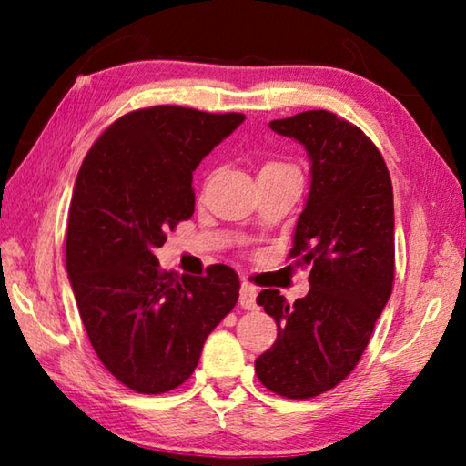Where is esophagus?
<instances>
[{"label": "esophagus", "instance_id": "1", "mask_svg": "<svg viewBox=\"0 0 466 466\" xmlns=\"http://www.w3.org/2000/svg\"><path fill=\"white\" fill-rule=\"evenodd\" d=\"M240 306L244 310H255L257 309V288L250 283L242 281L240 286Z\"/></svg>", "mask_w": 466, "mask_h": 466}]
</instances>
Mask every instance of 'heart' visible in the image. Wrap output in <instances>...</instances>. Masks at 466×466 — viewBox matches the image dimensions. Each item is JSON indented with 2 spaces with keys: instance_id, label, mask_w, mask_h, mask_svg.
I'll use <instances>...</instances> for the list:
<instances>
[{
  "instance_id": "heart-1",
  "label": "heart",
  "mask_w": 466,
  "mask_h": 466,
  "mask_svg": "<svg viewBox=\"0 0 466 466\" xmlns=\"http://www.w3.org/2000/svg\"><path fill=\"white\" fill-rule=\"evenodd\" d=\"M286 168H291V167H288V164H281V162H265L261 172H275V170H286Z\"/></svg>"
}]
</instances>
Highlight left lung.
Returning a JSON list of instances; mask_svg holds the SVG:
<instances>
[{
  "label": "left lung",
  "instance_id": "obj_1",
  "mask_svg": "<svg viewBox=\"0 0 466 466\" xmlns=\"http://www.w3.org/2000/svg\"><path fill=\"white\" fill-rule=\"evenodd\" d=\"M269 127L310 157V193L289 258L310 267V291L294 304L263 289L257 304L278 339L255 361L271 392L310 399L345 380L364 353L394 281L392 183L364 131L329 110H306Z\"/></svg>",
  "mask_w": 466,
  "mask_h": 466
}]
</instances>
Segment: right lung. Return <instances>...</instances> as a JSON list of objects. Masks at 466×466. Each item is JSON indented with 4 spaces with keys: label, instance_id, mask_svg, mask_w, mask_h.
I'll list each match as a JSON object with an SVG mask.
<instances>
[{
    "label": "right lung",
    "instance_id": "right-lung-1",
    "mask_svg": "<svg viewBox=\"0 0 466 466\" xmlns=\"http://www.w3.org/2000/svg\"><path fill=\"white\" fill-rule=\"evenodd\" d=\"M242 113L160 105L116 119L94 141L69 205L66 265L102 364L141 394L168 392L199 364L208 335L238 302V275L164 271L156 248L195 211L193 170Z\"/></svg>",
    "mask_w": 466,
    "mask_h": 466
}]
</instances>
